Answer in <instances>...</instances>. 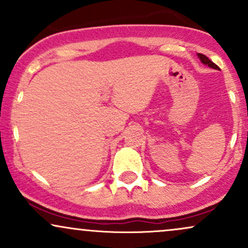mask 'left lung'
<instances>
[{
  "label": "left lung",
  "mask_w": 248,
  "mask_h": 248,
  "mask_svg": "<svg viewBox=\"0 0 248 248\" xmlns=\"http://www.w3.org/2000/svg\"><path fill=\"white\" fill-rule=\"evenodd\" d=\"M197 56H198V58L201 59V62H203L204 65H207V66H209V67H212V69H215V70H219V67L217 66V65H216L215 62H212L211 61H210V59L207 58L206 56L202 55V53H197Z\"/></svg>",
  "instance_id": "left-lung-1"
}]
</instances>
